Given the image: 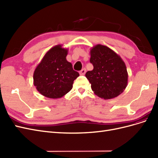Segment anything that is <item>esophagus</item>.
Masks as SVG:
<instances>
[{"mask_svg": "<svg viewBox=\"0 0 158 158\" xmlns=\"http://www.w3.org/2000/svg\"><path fill=\"white\" fill-rule=\"evenodd\" d=\"M85 73H86V69H83L81 71H80L79 73H80L81 75H84L85 74Z\"/></svg>", "mask_w": 158, "mask_h": 158, "instance_id": "obj_1", "label": "esophagus"}]
</instances>
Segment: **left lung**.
<instances>
[{"label":"left lung","mask_w":158,"mask_h":158,"mask_svg":"<svg viewBox=\"0 0 158 158\" xmlns=\"http://www.w3.org/2000/svg\"><path fill=\"white\" fill-rule=\"evenodd\" d=\"M90 62L94 69L86 73L94 94L110 99L122 94L128 82L126 65L115 51L107 46L97 44L90 50Z\"/></svg>","instance_id":"1"}]
</instances>
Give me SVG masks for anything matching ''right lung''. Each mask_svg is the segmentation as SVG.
Wrapping results in <instances>:
<instances>
[{"label": "right lung", "instance_id": "add662e5", "mask_svg": "<svg viewBox=\"0 0 158 158\" xmlns=\"http://www.w3.org/2000/svg\"><path fill=\"white\" fill-rule=\"evenodd\" d=\"M62 47L57 44L50 48L33 73L34 85L40 94L48 98L58 99L66 95L79 76L66 59L68 48Z\"/></svg>", "mask_w": 158, "mask_h": 158}]
</instances>
